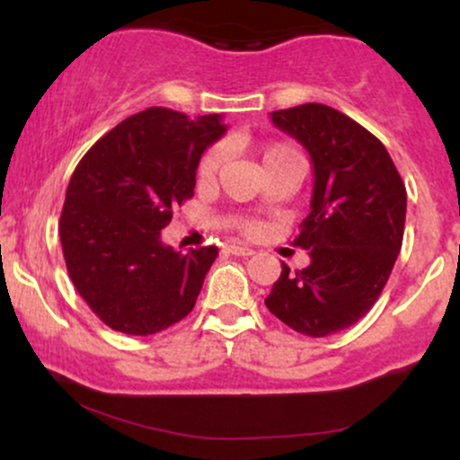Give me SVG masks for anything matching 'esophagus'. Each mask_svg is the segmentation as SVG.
Wrapping results in <instances>:
<instances>
[{"mask_svg": "<svg viewBox=\"0 0 460 460\" xmlns=\"http://www.w3.org/2000/svg\"><path fill=\"white\" fill-rule=\"evenodd\" d=\"M229 252L231 255H237V257H251L255 255V251L248 246H242V244H229Z\"/></svg>", "mask_w": 460, "mask_h": 460, "instance_id": "1", "label": "esophagus"}]
</instances>
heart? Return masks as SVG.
<instances>
[{"instance_id": "b5f03b06", "label": "heart", "mask_w": 460, "mask_h": 460, "mask_svg": "<svg viewBox=\"0 0 460 460\" xmlns=\"http://www.w3.org/2000/svg\"><path fill=\"white\" fill-rule=\"evenodd\" d=\"M285 151H289V146H285V145L266 146V151H263V164L274 160V157L281 155V153H285ZM223 162H225V146L223 145L209 146V149L200 155V160L197 164L199 181H212V179L216 177V172H218L220 166H223Z\"/></svg>"}]
</instances>
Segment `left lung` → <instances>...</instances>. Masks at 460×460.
Wrapping results in <instances>:
<instances>
[{
    "label": "left lung",
    "instance_id": "left-lung-1",
    "mask_svg": "<svg viewBox=\"0 0 460 460\" xmlns=\"http://www.w3.org/2000/svg\"><path fill=\"white\" fill-rule=\"evenodd\" d=\"M270 116L309 151L315 181L294 237L311 263L294 274L283 263L266 307L296 332L326 337L381 296L402 246L406 188L383 142L340 110L305 103Z\"/></svg>",
    "mask_w": 460,
    "mask_h": 460
}]
</instances>
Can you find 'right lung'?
Returning <instances> with one entry per match:
<instances>
[{"label": "right lung", "instance_id": "right-lung-1", "mask_svg": "<svg viewBox=\"0 0 460 460\" xmlns=\"http://www.w3.org/2000/svg\"><path fill=\"white\" fill-rule=\"evenodd\" d=\"M225 131L218 114L149 108L79 160L60 216L62 252L79 296L110 329L153 335L194 309L218 248L172 251L160 231L194 197L200 155Z\"/></svg>", "mask_w": 460, "mask_h": 460}]
</instances>
